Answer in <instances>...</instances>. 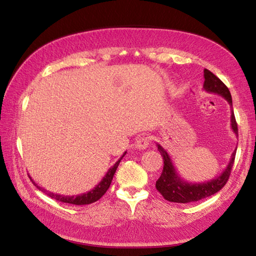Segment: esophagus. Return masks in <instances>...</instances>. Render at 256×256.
I'll use <instances>...</instances> for the list:
<instances>
[{"label": "esophagus", "mask_w": 256, "mask_h": 256, "mask_svg": "<svg viewBox=\"0 0 256 256\" xmlns=\"http://www.w3.org/2000/svg\"><path fill=\"white\" fill-rule=\"evenodd\" d=\"M150 144V138L146 136H138L136 138V146L138 149H146Z\"/></svg>", "instance_id": "obj_1"}]
</instances>
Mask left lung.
<instances>
[{
	"instance_id": "8db88e82",
	"label": "left lung",
	"mask_w": 256,
	"mask_h": 256,
	"mask_svg": "<svg viewBox=\"0 0 256 256\" xmlns=\"http://www.w3.org/2000/svg\"><path fill=\"white\" fill-rule=\"evenodd\" d=\"M203 88H204V90L208 92L216 94H219V96L224 97L228 102L229 106L232 108V99L229 89L224 86V82L220 80L219 78H216L214 73L206 70V68H204V84H203ZM230 122L232 131L237 136L238 128L235 115H234L232 110ZM157 146L160 154L162 156L164 159V170L158 180L156 182V188H157L158 192H160V194L164 198V200L176 203L196 202L198 200L211 196L216 192H219L228 182L236 156L235 150L232 154L230 162L227 164V167L224 168V170L219 176H216V178L209 182H203V183L193 184L180 178L178 174H177L174 164H172V159L170 157V154H167V151L158 144Z\"/></svg>"
}]
</instances>
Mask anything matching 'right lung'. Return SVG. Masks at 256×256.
<instances>
[{
	"label": "right lung",
	"instance_id": "obj_1",
	"mask_svg": "<svg viewBox=\"0 0 256 256\" xmlns=\"http://www.w3.org/2000/svg\"><path fill=\"white\" fill-rule=\"evenodd\" d=\"M126 154V151L123 154L122 157H120L118 162H115L114 166L112 168H110L107 172V174L104 176V178L100 180V183L98 185H96V188L90 190L89 192H86V193H82V194H76V196H62V194H58V193H53V192H48V190H46L45 188H42L40 186H38L34 182H32L34 185L36 186L38 190H40L42 192H44L45 194H47L50 198H54V200L58 201V202H63V203H68V204H76V206H84V204H90V203H94L98 201L99 198H100L104 194L106 193V190L110 188V183H112V177H114V174L116 170H118V164L120 162V160Z\"/></svg>",
	"mask_w": 256,
	"mask_h": 256
}]
</instances>
